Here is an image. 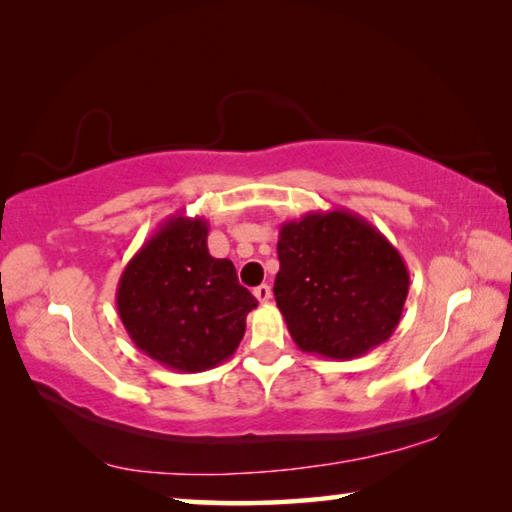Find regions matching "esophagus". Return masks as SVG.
Listing matches in <instances>:
<instances>
[{
    "mask_svg": "<svg viewBox=\"0 0 512 512\" xmlns=\"http://www.w3.org/2000/svg\"><path fill=\"white\" fill-rule=\"evenodd\" d=\"M253 293L259 302H268V298H271V287H268V284H259Z\"/></svg>",
    "mask_w": 512,
    "mask_h": 512,
    "instance_id": "obj_1",
    "label": "esophagus"
}]
</instances>
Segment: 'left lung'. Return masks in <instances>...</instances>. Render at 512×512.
I'll return each mask as SVG.
<instances>
[{"instance_id": "left-lung-1", "label": "left lung", "mask_w": 512, "mask_h": 512, "mask_svg": "<svg viewBox=\"0 0 512 512\" xmlns=\"http://www.w3.org/2000/svg\"><path fill=\"white\" fill-rule=\"evenodd\" d=\"M275 302L302 352L354 359L391 339L409 293L402 255L348 210L280 225Z\"/></svg>"}]
</instances>
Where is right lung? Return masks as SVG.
<instances>
[{
    "instance_id": "obj_1",
    "label": "right lung",
    "mask_w": 512,
    "mask_h": 512,
    "mask_svg": "<svg viewBox=\"0 0 512 512\" xmlns=\"http://www.w3.org/2000/svg\"><path fill=\"white\" fill-rule=\"evenodd\" d=\"M207 221L169 216L126 264L117 311L146 357L178 372H203L230 359L257 300L230 259L207 250Z\"/></svg>"
}]
</instances>
